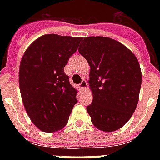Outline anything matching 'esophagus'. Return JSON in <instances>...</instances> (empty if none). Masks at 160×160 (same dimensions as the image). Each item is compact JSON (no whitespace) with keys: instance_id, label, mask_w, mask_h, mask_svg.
I'll use <instances>...</instances> for the list:
<instances>
[{"instance_id":"obj_1","label":"esophagus","mask_w":160,"mask_h":160,"mask_svg":"<svg viewBox=\"0 0 160 160\" xmlns=\"http://www.w3.org/2000/svg\"><path fill=\"white\" fill-rule=\"evenodd\" d=\"M87 80H83L82 81H81V83L80 84V87L81 88V90H85V89H87Z\"/></svg>"}]
</instances>
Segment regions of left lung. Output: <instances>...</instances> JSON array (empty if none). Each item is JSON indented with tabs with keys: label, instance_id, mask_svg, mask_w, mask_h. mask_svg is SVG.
<instances>
[{
	"label": "left lung",
	"instance_id": "left-lung-1",
	"mask_svg": "<svg viewBox=\"0 0 160 160\" xmlns=\"http://www.w3.org/2000/svg\"><path fill=\"white\" fill-rule=\"evenodd\" d=\"M79 52L90 66L92 103L87 107L99 130L113 132L127 123L139 101L142 74L136 56L117 40L106 37L81 39Z\"/></svg>",
	"mask_w": 160,
	"mask_h": 160
}]
</instances>
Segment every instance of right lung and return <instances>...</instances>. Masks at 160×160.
I'll list each match as a JSON object with an SVG mask.
<instances>
[{
    "mask_svg": "<svg viewBox=\"0 0 160 160\" xmlns=\"http://www.w3.org/2000/svg\"><path fill=\"white\" fill-rule=\"evenodd\" d=\"M82 38L46 34L27 48L20 62L19 83L26 113L42 132L66 126L78 91L69 83L64 67Z\"/></svg>",
    "mask_w": 160,
    "mask_h": 160,
    "instance_id": "right-lung-1",
    "label": "right lung"
}]
</instances>
